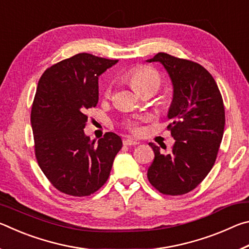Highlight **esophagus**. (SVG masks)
I'll return each mask as SVG.
<instances>
[{
    "label": "esophagus",
    "instance_id": "34e87169",
    "mask_svg": "<svg viewBox=\"0 0 249 249\" xmlns=\"http://www.w3.org/2000/svg\"><path fill=\"white\" fill-rule=\"evenodd\" d=\"M123 144H124V146H135V145H138L140 144V142H138L137 141H134V140H125L124 142H123Z\"/></svg>",
    "mask_w": 249,
    "mask_h": 249
}]
</instances>
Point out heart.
Wrapping results in <instances>:
<instances>
[{
    "instance_id": "b5f03b06",
    "label": "heart",
    "mask_w": 249,
    "mask_h": 249,
    "mask_svg": "<svg viewBox=\"0 0 249 249\" xmlns=\"http://www.w3.org/2000/svg\"><path fill=\"white\" fill-rule=\"evenodd\" d=\"M128 79L133 87L141 93H144L147 91L157 92L162 87L163 80L157 70L151 68L148 66H138L136 68L132 69L128 72ZM111 87H107L105 93L109 94ZM149 115H141L134 119H126L123 122V125L133 134H141L142 132V122L149 121Z\"/></svg>"
}]
</instances>
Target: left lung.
<instances>
[{
    "mask_svg": "<svg viewBox=\"0 0 249 249\" xmlns=\"http://www.w3.org/2000/svg\"><path fill=\"white\" fill-rule=\"evenodd\" d=\"M147 61L160 62L172 81L167 128L176 141L167 155L149 142L155 158L147 178L162 195L181 196L196 189L214 166L224 133V103L215 80L196 62L166 53Z\"/></svg>",
    "mask_w": 249,
    "mask_h": 249,
    "instance_id": "obj_1",
    "label": "left lung"
}]
</instances>
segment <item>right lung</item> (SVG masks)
Segmentation results:
<instances>
[{"instance_id": "right-lung-1", "label": "right lung", "mask_w": 249, "mask_h": 249, "mask_svg": "<svg viewBox=\"0 0 249 249\" xmlns=\"http://www.w3.org/2000/svg\"><path fill=\"white\" fill-rule=\"evenodd\" d=\"M117 61L78 53L49 67L38 81L31 113L35 156L50 183L66 195L98 191L123 145L114 133L95 142L83 132L86 113L99 101V75Z\"/></svg>"}]
</instances>
